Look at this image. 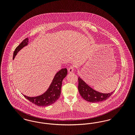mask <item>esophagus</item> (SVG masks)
I'll list each match as a JSON object with an SVG mask.
<instances>
[{"label": "esophagus", "mask_w": 135, "mask_h": 135, "mask_svg": "<svg viewBox=\"0 0 135 135\" xmlns=\"http://www.w3.org/2000/svg\"><path fill=\"white\" fill-rule=\"evenodd\" d=\"M74 66H70V67L69 68V69H68V72L70 73H72V72H73V71H74Z\"/></svg>", "instance_id": "obj_1"}]
</instances>
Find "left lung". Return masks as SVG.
I'll return each mask as SVG.
<instances>
[{"label":"left lung","mask_w":135,"mask_h":135,"mask_svg":"<svg viewBox=\"0 0 135 135\" xmlns=\"http://www.w3.org/2000/svg\"><path fill=\"white\" fill-rule=\"evenodd\" d=\"M78 89L80 95L85 100L91 103H97L106 100L113 93L103 94L93 89L86 84L80 77L78 78Z\"/></svg>","instance_id":"obj_1"}]
</instances>
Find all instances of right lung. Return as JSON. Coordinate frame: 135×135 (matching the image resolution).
<instances>
[{
  "mask_svg": "<svg viewBox=\"0 0 135 135\" xmlns=\"http://www.w3.org/2000/svg\"><path fill=\"white\" fill-rule=\"evenodd\" d=\"M28 44V38L25 39L15 49L13 52V59L17 53ZM67 74L66 68L58 71L54 78L50 86L45 93L41 95L35 97H30L23 95L27 100L38 106L45 107L55 103L61 95L62 81Z\"/></svg>",
  "mask_w": 135,
  "mask_h": 135,
  "instance_id": "1",
  "label": "right lung"
}]
</instances>
